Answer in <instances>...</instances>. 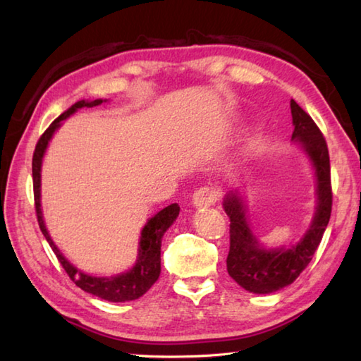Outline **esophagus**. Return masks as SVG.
<instances>
[{"label": "esophagus", "mask_w": 361, "mask_h": 361, "mask_svg": "<svg viewBox=\"0 0 361 361\" xmlns=\"http://www.w3.org/2000/svg\"><path fill=\"white\" fill-rule=\"evenodd\" d=\"M217 202V192L214 188L204 186L195 190L192 195V204L195 208H208V206L214 204Z\"/></svg>", "instance_id": "34e87169"}]
</instances>
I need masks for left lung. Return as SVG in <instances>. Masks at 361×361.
Returning a JSON list of instances; mask_svg holds the SVG:
<instances>
[{
    "instance_id": "8db88e82",
    "label": "left lung",
    "mask_w": 361,
    "mask_h": 361,
    "mask_svg": "<svg viewBox=\"0 0 361 361\" xmlns=\"http://www.w3.org/2000/svg\"><path fill=\"white\" fill-rule=\"evenodd\" d=\"M293 118L291 140L307 153L317 176V211L310 228L296 245L265 250L252 234L247 220V208L239 190H229L224 208L229 217V252L226 268L231 278L251 293L267 295L290 286L315 255L332 212L331 159L323 133L307 113L293 99L290 101Z\"/></svg>"
}]
</instances>
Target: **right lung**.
<instances>
[{"label": "right lung", "instance_id": "right-lung-1", "mask_svg": "<svg viewBox=\"0 0 361 361\" xmlns=\"http://www.w3.org/2000/svg\"><path fill=\"white\" fill-rule=\"evenodd\" d=\"M104 101L102 99H96V101H79L75 102L73 106H70L65 113L60 114V116L52 122V124L46 128V132L40 136L35 152L32 157V181H34V200H35V212L38 219V225L46 240L51 245L52 251L56 252L59 262L62 264L65 268L66 274L70 276V279L75 283V286L80 287L87 293L94 295L105 301L110 302H126V301H133V299L141 298L145 291H147L153 283L157 282L161 273V240H163L164 233L171 226L175 219L178 217L180 214V206L176 203L169 204L167 208L161 209L158 214H155L152 219L147 220V224L142 228L141 233V240H140V248H137V259L136 264L128 270L127 273H121L116 276H110V278H96V276H90L78 270L73 264L68 262L62 252L54 245L48 229L44 226L43 221V214L40 208V178H42V159L48 147V142L52 137L54 132L60 127V122L70 118L74 111H78L82 106H97L101 105Z\"/></svg>", "mask_w": 361, "mask_h": 361}]
</instances>
